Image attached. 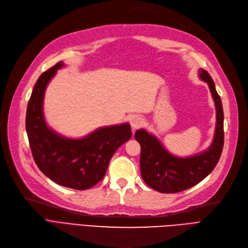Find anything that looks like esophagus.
<instances>
[{"instance_id":"1","label":"esophagus","mask_w":248,"mask_h":248,"mask_svg":"<svg viewBox=\"0 0 248 248\" xmlns=\"http://www.w3.org/2000/svg\"><path fill=\"white\" fill-rule=\"evenodd\" d=\"M143 124H144V121H143V118L140 116H135L131 119V126L133 131L139 129V127L143 125Z\"/></svg>"}]
</instances>
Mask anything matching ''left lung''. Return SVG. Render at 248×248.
Returning a JSON list of instances; mask_svg holds the SVG:
<instances>
[{
	"mask_svg": "<svg viewBox=\"0 0 248 248\" xmlns=\"http://www.w3.org/2000/svg\"><path fill=\"white\" fill-rule=\"evenodd\" d=\"M198 73L199 78L208 84L217 114L214 136L208 148L181 157L169 153L155 135L144 129L135 133V139L141 145V176L148 186L159 193H178L198 185L208 176L219 161L223 147L222 104L211 76L203 69H199Z\"/></svg>",
	"mask_w": 248,
	"mask_h": 248,
	"instance_id": "obj_1",
	"label": "left lung"
}]
</instances>
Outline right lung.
Listing matches in <instances>:
<instances>
[{"mask_svg":"<svg viewBox=\"0 0 248 248\" xmlns=\"http://www.w3.org/2000/svg\"><path fill=\"white\" fill-rule=\"evenodd\" d=\"M66 65L62 62L39 77L28 104L26 129L33 157L41 172L60 186L83 190L105 175L111 157L132 137L129 123L101 126L81 138H69L47 124L44 97L47 86Z\"/></svg>","mask_w":248,"mask_h":248,"instance_id":"add662e5","label":"right lung"}]
</instances>
